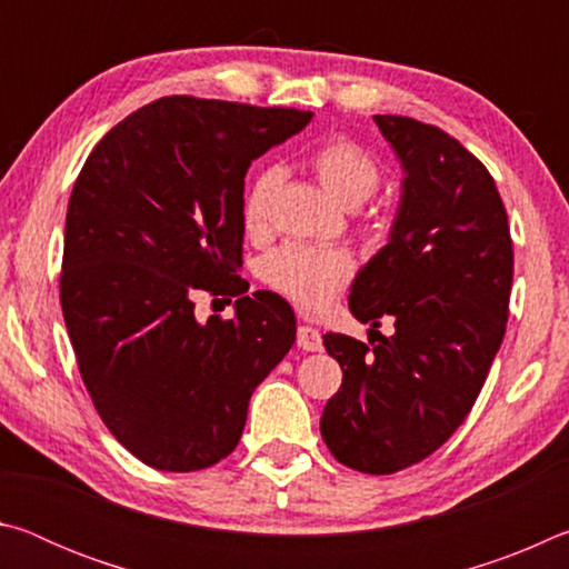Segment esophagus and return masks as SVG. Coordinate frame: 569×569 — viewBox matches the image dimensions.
<instances>
[{
    "instance_id": "34e87169",
    "label": "esophagus",
    "mask_w": 569,
    "mask_h": 569,
    "mask_svg": "<svg viewBox=\"0 0 569 569\" xmlns=\"http://www.w3.org/2000/svg\"><path fill=\"white\" fill-rule=\"evenodd\" d=\"M298 346L303 351H321L323 341L319 329H313V326H298Z\"/></svg>"
}]
</instances>
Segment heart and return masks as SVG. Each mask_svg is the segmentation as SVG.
I'll list each match as a JSON object with an SVG mask.
<instances>
[{"label":"heart","instance_id":"obj_1","mask_svg":"<svg viewBox=\"0 0 569 569\" xmlns=\"http://www.w3.org/2000/svg\"><path fill=\"white\" fill-rule=\"evenodd\" d=\"M308 162L321 186L349 210L363 206L381 186L377 160L351 140L326 142L311 152ZM278 186H281L278 168L261 170L250 182L243 200V223L250 233L268 226ZM351 268V256L341 248L283 246L263 258L261 273L276 291L286 293L308 311H319L349 281Z\"/></svg>","mask_w":569,"mask_h":569}]
</instances>
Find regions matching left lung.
I'll use <instances>...</instances> for the list:
<instances>
[{
  "label": "left lung",
  "mask_w": 569,
  "mask_h": 569,
  "mask_svg": "<svg viewBox=\"0 0 569 569\" xmlns=\"http://www.w3.org/2000/svg\"><path fill=\"white\" fill-rule=\"evenodd\" d=\"M401 166L387 246L351 283L356 321L393 333L366 346L326 333L341 389L326 401L321 437L341 465L393 475L427 459L475 407L505 339L512 238L492 176L435 124L377 114Z\"/></svg>",
  "instance_id": "obj_1"
}]
</instances>
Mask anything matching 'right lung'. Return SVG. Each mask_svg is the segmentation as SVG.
I'll return each instance as SVG.
<instances>
[{"mask_svg":"<svg viewBox=\"0 0 569 569\" xmlns=\"http://www.w3.org/2000/svg\"><path fill=\"white\" fill-rule=\"evenodd\" d=\"M313 112L162 98L94 146L64 223L60 301L94 409L160 471L238 447L248 401L296 341L281 296L236 271L250 162ZM198 290L236 295L234 319L198 322Z\"/></svg>","mask_w":569,"mask_h":569,"instance_id":"right-lung-1","label":"right lung"}]
</instances>
